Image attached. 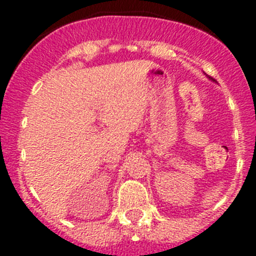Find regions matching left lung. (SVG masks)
<instances>
[{
  "label": "left lung",
  "mask_w": 256,
  "mask_h": 256,
  "mask_svg": "<svg viewBox=\"0 0 256 256\" xmlns=\"http://www.w3.org/2000/svg\"><path fill=\"white\" fill-rule=\"evenodd\" d=\"M209 79H210V76H209Z\"/></svg>",
  "instance_id": "8db88e82"
}]
</instances>
